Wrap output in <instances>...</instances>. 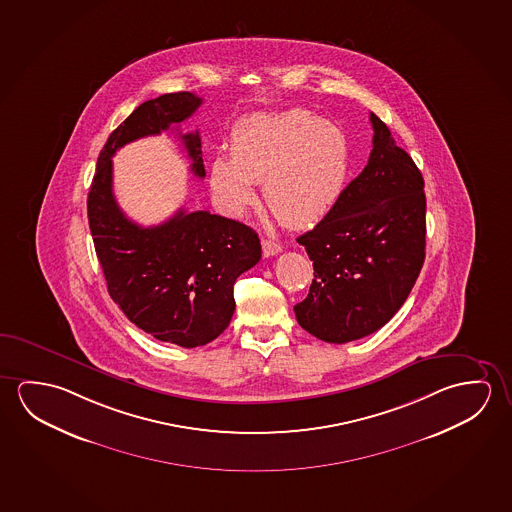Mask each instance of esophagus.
<instances>
[{"label": "esophagus", "instance_id": "esophagus-1", "mask_svg": "<svg viewBox=\"0 0 512 512\" xmlns=\"http://www.w3.org/2000/svg\"><path fill=\"white\" fill-rule=\"evenodd\" d=\"M261 247H263V256L265 258L276 256L277 252H281V245L272 242V240H267V238L261 242Z\"/></svg>", "mask_w": 512, "mask_h": 512}]
</instances>
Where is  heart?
Listing matches in <instances>:
<instances>
[{"instance_id": "b5f03b06", "label": "heart", "mask_w": 512, "mask_h": 512, "mask_svg": "<svg viewBox=\"0 0 512 512\" xmlns=\"http://www.w3.org/2000/svg\"><path fill=\"white\" fill-rule=\"evenodd\" d=\"M347 149L340 131L306 110L254 114L238 122L231 158L211 163V188L229 210L254 201L251 183H263V199L279 222L306 228L331 210L340 195Z\"/></svg>"}]
</instances>
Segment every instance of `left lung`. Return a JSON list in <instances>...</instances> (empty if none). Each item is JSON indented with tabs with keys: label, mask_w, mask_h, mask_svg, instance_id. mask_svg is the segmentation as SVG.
I'll return each instance as SVG.
<instances>
[{
	"label": "left lung",
	"mask_w": 512,
	"mask_h": 512,
	"mask_svg": "<svg viewBox=\"0 0 512 512\" xmlns=\"http://www.w3.org/2000/svg\"><path fill=\"white\" fill-rule=\"evenodd\" d=\"M374 149L315 228L297 238L313 261L308 297L293 311L302 329L347 343L388 324L425 260L422 172L370 114Z\"/></svg>",
	"instance_id": "8db88e82"
}]
</instances>
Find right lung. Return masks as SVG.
<instances>
[{
	"label": "right lung",
	"instance_id": "add662e5",
	"mask_svg": "<svg viewBox=\"0 0 512 512\" xmlns=\"http://www.w3.org/2000/svg\"><path fill=\"white\" fill-rule=\"evenodd\" d=\"M203 99L192 92L149 99L112 131L101 149L87 211L108 293L133 324L156 340L185 349L224 333L235 313L236 277L261 258L256 231L210 211H176L160 226L142 228L122 213L112 190V156L137 138L160 135L185 121ZM179 137L204 178L199 131Z\"/></svg>",
	"mask_w": 512,
	"mask_h": 512
}]
</instances>
